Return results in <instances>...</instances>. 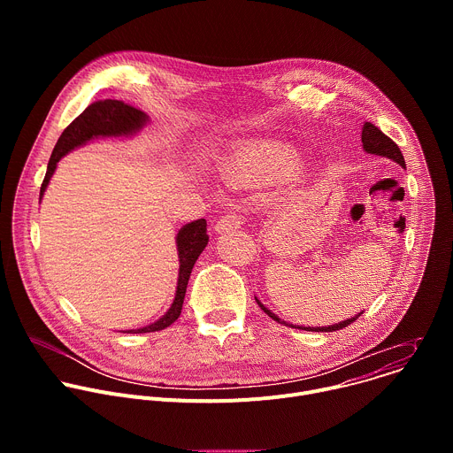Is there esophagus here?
<instances>
[{"label":"esophagus","instance_id":"obj_1","mask_svg":"<svg viewBox=\"0 0 453 453\" xmlns=\"http://www.w3.org/2000/svg\"><path fill=\"white\" fill-rule=\"evenodd\" d=\"M245 222V219L238 213H227L224 215L219 222H217V231L224 233V231H236L238 227H242Z\"/></svg>","mask_w":453,"mask_h":453}]
</instances>
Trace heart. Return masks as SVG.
Here are the masks:
<instances>
[{"instance_id":"1","label":"heart","mask_w":453,"mask_h":453,"mask_svg":"<svg viewBox=\"0 0 453 453\" xmlns=\"http://www.w3.org/2000/svg\"><path fill=\"white\" fill-rule=\"evenodd\" d=\"M297 168V156L281 143L254 142L236 149L222 165L229 182H262L290 173Z\"/></svg>"}]
</instances>
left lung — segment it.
Wrapping results in <instances>:
<instances>
[{"label": "left lung", "instance_id": "1", "mask_svg": "<svg viewBox=\"0 0 453 453\" xmlns=\"http://www.w3.org/2000/svg\"><path fill=\"white\" fill-rule=\"evenodd\" d=\"M362 147H364V150L367 152V154H374V156H381V157H389L391 161H395V163H398L402 168H405V159H403V154H402V150L398 149V145L391 140V138H387L378 127H374L372 123H369V121H365L364 123V127H362ZM256 303L260 304V308L269 315V317H273L274 320H278V322H281V325H285V326H290V328H299V330H306V332H337V330H342V328H346V326H349L353 320H357L360 315H362V311L358 313V315H355V317H351V319H346V320H341L339 325H330V326H315V328H311V326H294V325H290V322H287V320H283V319H280L274 311H271L267 306H264L262 304V301L256 297Z\"/></svg>", "mask_w": 453, "mask_h": 453}]
</instances>
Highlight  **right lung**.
I'll return each instance as SVG.
<instances>
[{"label":"right lung","instance_id":"1","mask_svg":"<svg viewBox=\"0 0 453 453\" xmlns=\"http://www.w3.org/2000/svg\"><path fill=\"white\" fill-rule=\"evenodd\" d=\"M149 123V116L136 109L127 105L119 100H100L91 104L79 118H75L64 133L60 134L51 157L48 161L46 175L41 184V193H39V201L42 199L46 186L57 168V163L66 156L68 152L93 142L98 138H128L138 134L142 128ZM208 233H206V220L199 219L193 220L186 226H182L175 236L177 243V256H179V278H177V290L172 306L168 311L159 317L156 322L149 326L138 328V330H127L123 334H150V332H159L168 328L172 322H175L180 315L182 310V301L188 287V280L191 274L193 265H196L197 257L208 245Z\"/></svg>","mask_w":453,"mask_h":453}]
</instances>
